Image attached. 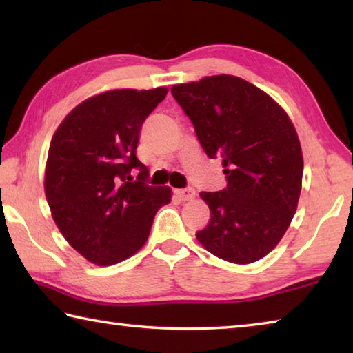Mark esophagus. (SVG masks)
<instances>
[{"label": "esophagus", "mask_w": 353, "mask_h": 353, "mask_svg": "<svg viewBox=\"0 0 353 353\" xmlns=\"http://www.w3.org/2000/svg\"><path fill=\"white\" fill-rule=\"evenodd\" d=\"M176 194L181 201H191V199H194L196 191H194V188L187 187V188H182V190H176Z\"/></svg>", "instance_id": "1"}]
</instances>
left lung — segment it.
I'll return each mask as SVG.
<instances>
[{
	"label": "left lung",
	"mask_w": 353,
	"mask_h": 353,
	"mask_svg": "<svg viewBox=\"0 0 353 353\" xmlns=\"http://www.w3.org/2000/svg\"><path fill=\"white\" fill-rule=\"evenodd\" d=\"M171 93L204 152L224 165L227 187L201 193L212 218L198 241L238 265L263 259L282 240L301 196L303 160L291 119L265 92L229 74L179 83Z\"/></svg>",
	"instance_id": "1"
}]
</instances>
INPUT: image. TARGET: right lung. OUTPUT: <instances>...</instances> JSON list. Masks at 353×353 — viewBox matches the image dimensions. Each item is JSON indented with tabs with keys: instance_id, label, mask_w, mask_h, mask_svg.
<instances>
[{
	"instance_id": "right-lung-1",
	"label": "right lung",
	"mask_w": 353,
	"mask_h": 353,
	"mask_svg": "<svg viewBox=\"0 0 353 353\" xmlns=\"http://www.w3.org/2000/svg\"><path fill=\"white\" fill-rule=\"evenodd\" d=\"M168 88L112 90L83 101L52 135L45 194L70 246L99 266L115 265L146 243L171 188L151 187L137 159L145 119Z\"/></svg>"
}]
</instances>
